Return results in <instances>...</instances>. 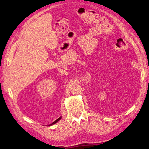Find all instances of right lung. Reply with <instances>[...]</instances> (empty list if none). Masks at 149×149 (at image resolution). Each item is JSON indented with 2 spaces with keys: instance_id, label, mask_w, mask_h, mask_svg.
I'll list each match as a JSON object with an SVG mask.
<instances>
[{
  "instance_id": "right-lung-1",
  "label": "right lung",
  "mask_w": 149,
  "mask_h": 149,
  "mask_svg": "<svg viewBox=\"0 0 149 149\" xmlns=\"http://www.w3.org/2000/svg\"><path fill=\"white\" fill-rule=\"evenodd\" d=\"M61 116H60V117H59V118L58 119H57L56 120H55V121H54V122H53V123H52V124H50V125H49V126H50V125H53V124H54V123H56V122H58L59 121V120L60 119H61Z\"/></svg>"
}]
</instances>
